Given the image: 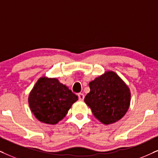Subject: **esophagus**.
I'll return each mask as SVG.
<instances>
[{"instance_id":"esophagus-1","label":"esophagus","mask_w":158,"mask_h":158,"mask_svg":"<svg viewBox=\"0 0 158 158\" xmlns=\"http://www.w3.org/2000/svg\"><path fill=\"white\" fill-rule=\"evenodd\" d=\"M78 97H79V99L80 100V101H83L84 98H85V95H84L83 93L78 94Z\"/></svg>"}]
</instances>
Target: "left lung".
Returning <instances> with one entry per match:
<instances>
[{"mask_svg":"<svg viewBox=\"0 0 158 158\" xmlns=\"http://www.w3.org/2000/svg\"><path fill=\"white\" fill-rule=\"evenodd\" d=\"M85 102L95 117L104 125L123 118L131 103V90L115 72L108 71L89 83Z\"/></svg>","mask_w":158,"mask_h":158,"instance_id":"left-lung-1","label":"left lung"}]
</instances>
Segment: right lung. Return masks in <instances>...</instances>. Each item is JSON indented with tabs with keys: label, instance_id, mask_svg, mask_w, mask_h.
I'll use <instances>...</instances> for the list:
<instances>
[{
	"label": "right lung",
	"instance_id": "add662e5",
	"mask_svg": "<svg viewBox=\"0 0 158 158\" xmlns=\"http://www.w3.org/2000/svg\"><path fill=\"white\" fill-rule=\"evenodd\" d=\"M78 96L56 78L41 77L28 96L33 114L41 123L55 125L62 120Z\"/></svg>",
	"mask_w": 158,
	"mask_h": 158
}]
</instances>
